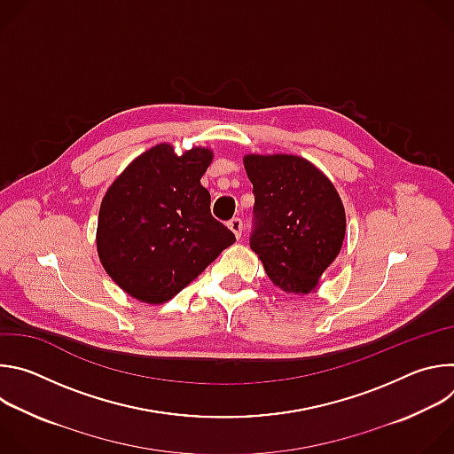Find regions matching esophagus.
Masks as SVG:
<instances>
[{"label": "esophagus", "mask_w": 454, "mask_h": 454, "mask_svg": "<svg viewBox=\"0 0 454 454\" xmlns=\"http://www.w3.org/2000/svg\"><path fill=\"white\" fill-rule=\"evenodd\" d=\"M228 228L235 233V237L239 239L240 235H242V219H239V217H233V219H230L228 221Z\"/></svg>", "instance_id": "esophagus-1"}]
</instances>
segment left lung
Masks as SVG:
<instances>
[{"instance_id": "8db88e82", "label": "left lung", "mask_w": 454, "mask_h": 454, "mask_svg": "<svg viewBox=\"0 0 454 454\" xmlns=\"http://www.w3.org/2000/svg\"><path fill=\"white\" fill-rule=\"evenodd\" d=\"M244 167L254 196L251 249L275 286L310 293L345 239V208L334 184L312 163L289 154H251Z\"/></svg>"}]
</instances>
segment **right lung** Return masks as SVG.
I'll list each match as a JSON object with an SVG mask.
<instances>
[{
	"instance_id": "1",
	"label": "right lung",
	"mask_w": 454,
	"mask_h": 454,
	"mask_svg": "<svg viewBox=\"0 0 454 454\" xmlns=\"http://www.w3.org/2000/svg\"><path fill=\"white\" fill-rule=\"evenodd\" d=\"M208 149L177 156L167 144L138 156L109 186L97 247L107 275L131 296L163 303L198 278L235 235L210 212L201 177Z\"/></svg>"
}]
</instances>
